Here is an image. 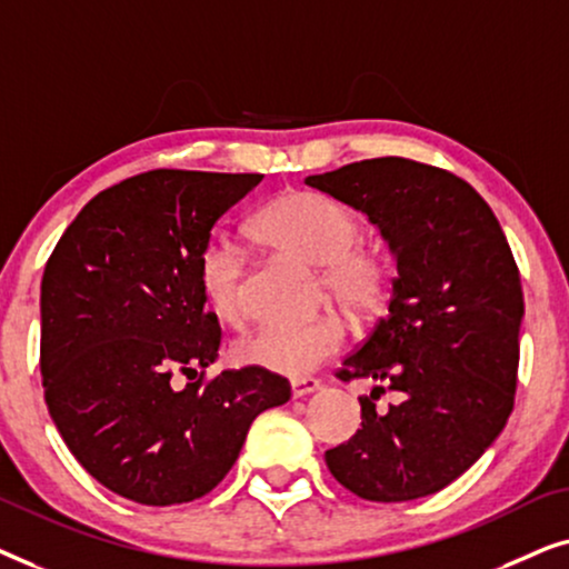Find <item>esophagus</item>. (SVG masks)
Here are the masks:
<instances>
[{"instance_id": "1", "label": "esophagus", "mask_w": 569, "mask_h": 569, "mask_svg": "<svg viewBox=\"0 0 569 569\" xmlns=\"http://www.w3.org/2000/svg\"><path fill=\"white\" fill-rule=\"evenodd\" d=\"M290 386H292V399H302V396L318 391V388H321V380H318V378H295Z\"/></svg>"}]
</instances>
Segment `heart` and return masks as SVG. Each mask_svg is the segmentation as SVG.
Instances as JSON below:
<instances>
[{"label":"heart","instance_id":"1","mask_svg":"<svg viewBox=\"0 0 569 569\" xmlns=\"http://www.w3.org/2000/svg\"><path fill=\"white\" fill-rule=\"evenodd\" d=\"M256 236L318 267V287L347 316H376L391 290V263L362 243V220L352 207L318 191H287L253 220ZM199 287L222 323L246 321V259L236 243L212 238L199 253ZM345 321L321 313L302 323H263L236 345V357L279 376H306L345 345Z\"/></svg>","mask_w":569,"mask_h":569}]
</instances>
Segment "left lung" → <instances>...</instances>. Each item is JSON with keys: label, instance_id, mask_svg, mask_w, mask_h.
Returning a JSON list of instances; mask_svg holds the SVG:
<instances>
[{"label": "left lung", "instance_id": "left-lung-1", "mask_svg": "<svg viewBox=\"0 0 569 569\" xmlns=\"http://www.w3.org/2000/svg\"><path fill=\"white\" fill-rule=\"evenodd\" d=\"M306 183L368 214L399 269L388 316L337 372L378 386L360 396L362 430L326 450V466L370 502L440 492L492 446L516 399L523 290L508 238L463 178L417 160H360ZM386 387L402 399L376 410Z\"/></svg>", "mask_w": 569, "mask_h": 569}]
</instances>
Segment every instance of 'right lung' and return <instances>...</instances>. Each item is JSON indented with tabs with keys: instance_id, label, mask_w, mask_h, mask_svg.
Segmentation results:
<instances>
[{
	"instance_id": "1",
	"label": "right lung",
	"mask_w": 569,
	"mask_h": 569,
	"mask_svg": "<svg viewBox=\"0 0 569 569\" xmlns=\"http://www.w3.org/2000/svg\"><path fill=\"white\" fill-rule=\"evenodd\" d=\"M261 178L131 176L84 204L46 263L49 415L82 469L127 500L166 508L212 492L253 419L290 401L287 378L256 365L204 380L222 331L204 308L199 253ZM176 371L190 383L178 389Z\"/></svg>"
}]
</instances>
